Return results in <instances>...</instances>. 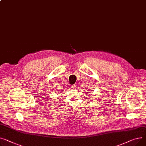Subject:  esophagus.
<instances>
[{
    "label": "esophagus",
    "instance_id": "1",
    "mask_svg": "<svg viewBox=\"0 0 146 146\" xmlns=\"http://www.w3.org/2000/svg\"><path fill=\"white\" fill-rule=\"evenodd\" d=\"M70 87L72 88V89H75L76 87V84H73L70 86Z\"/></svg>",
    "mask_w": 146,
    "mask_h": 146
}]
</instances>
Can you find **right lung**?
I'll list each match as a JSON object with an SVG mask.
<instances>
[{
	"label": "right lung",
	"mask_w": 146,
	"mask_h": 146,
	"mask_svg": "<svg viewBox=\"0 0 146 146\" xmlns=\"http://www.w3.org/2000/svg\"><path fill=\"white\" fill-rule=\"evenodd\" d=\"M61 92H62V91H61Z\"/></svg>",
	"instance_id": "right-lung-1"
}]
</instances>
